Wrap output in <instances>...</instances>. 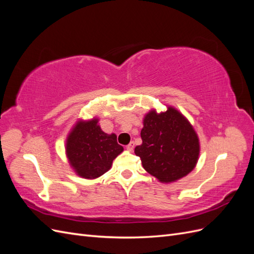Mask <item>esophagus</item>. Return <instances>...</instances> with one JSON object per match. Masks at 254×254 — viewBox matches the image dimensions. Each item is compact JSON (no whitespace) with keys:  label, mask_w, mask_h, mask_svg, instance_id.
I'll return each mask as SVG.
<instances>
[{"label":"esophagus","mask_w":254,"mask_h":254,"mask_svg":"<svg viewBox=\"0 0 254 254\" xmlns=\"http://www.w3.org/2000/svg\"><path fill=\"white\" fill-rule=\"evenodd\" d=\"M133 148H134V143L133 142H130L127 146H126V149L128 150V151H133Z\"/></svg>","instance_id":"esophagus-1"}]
</instances>
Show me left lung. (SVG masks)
Masks as SVG:
<instances>
[{
    "instance_id": "left-lung-1",
    "label": "left lung",
    "mask_w": 254,
    "mask_h": 254,
    "mask_svg": "<svg viewBox=\"0 0 254 254\" xmlns=\"http://www.w3.org/2000/svg\"><path fill=\"white\" fill-rule=\"evenodd\" d=\"M142 144L134 153L144 170L162 183L176 182L194 170L200 153L199 137L189 120L172 106L145 114Z\"/></svg>"
}]
</instances>
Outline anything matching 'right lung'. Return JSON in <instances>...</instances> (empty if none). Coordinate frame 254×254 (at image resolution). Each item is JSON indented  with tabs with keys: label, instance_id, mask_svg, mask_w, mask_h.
<instances>
[{
	"label": "right lung",
	"instance_id": "1",
	"mask_svg": "<svg viewBox=\"0 0 254 254\" xmlns=\"http://www.w3.org/2000/svg\"><path fill=\"white\" fill-rule=\"evenodd\" d=\"M98 119L78 120L65 141V155L75 174L84 179H96L108 172L113 160L124 148L117 135L104 132Z\"/></svg>",
	"mask_w": 254,
	"mask_h": 254
}]
</instances>
